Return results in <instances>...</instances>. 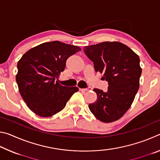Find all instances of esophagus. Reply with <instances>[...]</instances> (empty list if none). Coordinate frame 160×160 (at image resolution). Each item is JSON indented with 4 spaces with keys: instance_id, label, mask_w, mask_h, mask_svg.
I'll return each instance as SVG.
<instances>
[{
    "instance_id": "esophagus-1",
    "label": "esophagus",
    "mask_w": 160,
    "mask_h": 160,
    "mask_svg": "<svg viewBox=\"0 0 160 160\" xmlns=\"http://www.w3.org/2000/svg\"><path fill=\"white\" fill-rule=\"evenodd\" d=\"M80 91H90L92 90V88H90V87L88 88H80Z\"/></svg>"
}]
</instances>
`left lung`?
<instances>
[{
  "label": "left lung",
  "instance_id": "1",
  "mask_svg": "<svg viewBox=\"0 0 160 160\" xmlns=\"http://www.w3.org/2000/svg\"><path fill=\"white\" fill-rule=\"evenodd\" d=\"M83 50L93 62L95 71L103 72L102 78L109 85L106 92L94 89L97 100L89 104V109L102 122L118 120L131 107L139 89L142 73L139 56L118 42L87 46Z\"/></svg>",
  "mask_w": 160,
  "mask_h": 160
}]
</instances>
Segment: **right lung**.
Masks as SVG:
<instances>
[{
  "mask_svg": "<svg viewBox=\"0 0 160 160\" xmlns=\"http://www.w3.org/2000/svg\"><path fill=\"white\" fill-rule=\"evenodd\" d=\"M81 51L76 46L58 41L43 43L24 54L18 63L16 82L28 107L34 113L49 117L61 112L77 87L63 86L58 75L67 59Z\"/></svg>",
  "mask_w": 160,
  "mask_h": 160,
  "instance_id": "1",
  "label": "right lung"
}]
</instances>
